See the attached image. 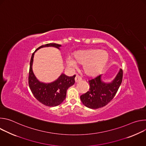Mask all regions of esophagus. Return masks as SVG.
<instances>
[{
  "label": "esophagus",
  "instance_id": "34e87169",
  "mask_svg": "<svg viewBox=\"0 0 146 146\" xmlns=\"http://www.w3.org/2000/svg\"><path fill=\"white\" fill-rule=\"evenodd\" d=\"M81 80H82V79H81V77L79 76H78V75H77V76H76V77H75V81H76V82H78L80 81Z\"/></svg>",
  "mask_w": 146,
  "mask_h": 146
}]
</instances>
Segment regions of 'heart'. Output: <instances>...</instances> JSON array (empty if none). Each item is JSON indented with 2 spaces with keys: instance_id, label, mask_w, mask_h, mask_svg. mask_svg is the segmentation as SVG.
<instances>
[{
  "instance_id": "obj_1",
  "label": "heart",
  "mask_w": 146,
  "mask_h": 146,
  "mask_svg": "<svg viewBox=\"0 0 146 146\" xmlns=\"http://www.w3.org/2000/svg\"><path fill=\"white\" fill-rule=\"evenodd\" d=\"M74 59L69 57L67 64L69 66L75 68L77 64H84L83 70L89 76L98 74L106 65L109 60L108 53L99 49H88L80 50L74 53Z\"/></svg>"
}]
</instances>
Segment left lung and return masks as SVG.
Wrapping results in <instances>:
<instances>
[{"label":"left lung","mask_w":146,"mask_h":146,"mask_svg":"<svg viewBox=\"0 0 146 146\" xmlns=\"http://www.w3.org/2000/svg\"><path fill=\"white\" fill-rule=\"evenodd\" d=\"M101 76L89 80V91L80 96L82 103L88 108L96 109L103 108L114 98L122 82L123 71L121 69L115 78L109 83L103 82Z\"/></svg>","instance_id":"left-lung-1"}]
</instances>
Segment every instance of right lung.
Here are the masks:
<instances>
[{
  "label": "right lung",
  "mask_w": 146,
  "mask_h": 146,
  "mask_svg": "<svg viewBox=\"0 0 146 146\" xmlns=\"http://www.w3.org/2000/svg\"><path fill=\"white\" fill-rule=\"evenodd\" d=\"M61 46L55 43L42 45L37 48L32 54L30 61L28 83L29 86L35 98L44 105L49 107L56 106L63 102L66 96L68 89L74 82L76 75L71 77L62 74L55 81L45 84L40 82L35 77L32 71V64L35 52L38 49L45 47H54L59 48Z\"/></svg>",
  "instance_id": "add662e5"
}]
</instances>
